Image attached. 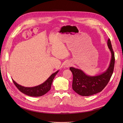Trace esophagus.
Returning <instances> with one entry per match:
<instances>
[{
	"instance_id": "1",
	"label": "esophagus",
	"mask_w": 123,
	"mask_h": 123,
	"mask_svg": "<svg viewBox=\"0 0 123 123\" xmlns=\"http://www.w3.org/2000/svg\"><path fill=\"white\" fill-rule=\"evenodd\" d=\"M65 65L64 67H65V68H68L69 67L70 65H71V63H70V62H66V63H65V65Z\"/></svg>"
}]
</instances>
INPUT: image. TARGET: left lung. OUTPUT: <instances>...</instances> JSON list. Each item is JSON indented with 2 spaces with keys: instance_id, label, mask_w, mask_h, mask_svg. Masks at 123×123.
<instances>
[{
  "instance_id": "1",
  "label": "left lung",
  "mask_w": 123,
  "mask_h": 123,
  "mask_svg": "<svg viewBox=\"0 0 123 123\" xmlns=\"http://www.w3.org/2000/svg\"><path fill=\"white\" fill-rule=\"evenodd\" d=\"M107 45L111 53V59L108 68L102 73L96 76H90L80 69L70 68L73 74L72 89L79 95L88 97L99 92L109 82L114 70L115 56L109 38Z\"/></svg>"
}]
</instances>
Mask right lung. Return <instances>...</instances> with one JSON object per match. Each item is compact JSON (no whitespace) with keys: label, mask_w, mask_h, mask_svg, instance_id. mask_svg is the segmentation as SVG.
<instances>
[{"label":"right lung","mask_w":123,"mask_h":123,"mask_svg":"<svg viewBox=\"0 0 123 123\" xmlns=\"http://www.w3.org/2000/svg\"><path fill=\"white\" fill-rule=\"evenodd\" d=\"M59 70L52 74L44 83L38 86L33 87H25L17 83L13 79V83L16 87L20 92L23 93L31 97H40L46 94L51 89L52 83L55 75L58 73Z\"/></svg>","instance_id":"right-lung-1"}]
</instances>
